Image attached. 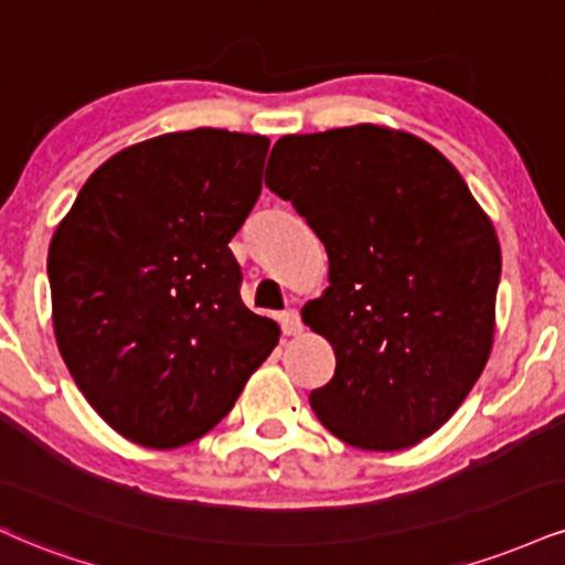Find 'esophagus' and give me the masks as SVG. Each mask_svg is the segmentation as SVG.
Instances as JSON below:
<instances>
[{"label": "esophagus", "mask_w": 565, "mask_h": 565, "mask_svg": "<svg viewBox=\"0 0 565 565\" xmlns=\"http://www.w3.org/2000/svg\"><path fill=\"white\" fill-rule=\"evenodd\" d=\"M281 331L287 337H297L302 331V321H300V312H297L295 308L284 310L281 312Z\"/></svg>", "instance_id": "1"}]
</instances>
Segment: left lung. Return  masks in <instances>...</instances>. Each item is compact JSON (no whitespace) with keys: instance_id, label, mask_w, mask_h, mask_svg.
I'll list each match as a JSON object with an SVG mask.
<instances>
[{"instance_id":"left-lung-1","label":"left lung","mask_w":565,"mask_h":565,"mask_svg":"<svg viewBox=\"0 0 565 565\" xmlns=\"http://www.w3.org/2000/svg\"><path fill=\"white\" fill-rule=\"evenodd\" d=\"M268 168L265 186L329 255V287L302 321L329 339L337 371L310 407L360 450L418 445L450 420L492 352V221L439 149L386 126L281 136Z\"/></svg>"}]
</instances>
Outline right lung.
Here are the masks:
<instances>
[{
    "instance_id": "right-lung-1",
    "label": "right lung",
    "mask_w": 565,
    "mask_h": 565,
    "mask_svg": "<svg viewBox=\"0 0 565 565\" xmlns=\"http://www.w3.org/2000/svg\"><path fill=\"white\" fill-rule=\"evenodd\" d=\"M270 141L162 134L88 175L46 257L73 382L115 431L171 450L207 434L278 344L239 297L228 242L263 189Z\"/></svg>"
}]
</instances>
